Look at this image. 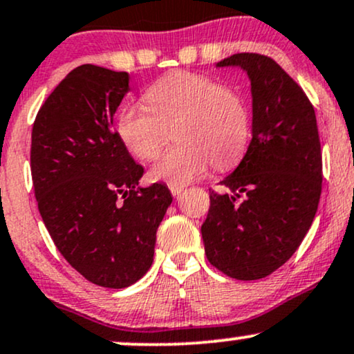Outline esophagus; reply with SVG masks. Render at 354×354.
Listing matches in <instances>:
<instances>
[{"instance_id":"1","label":"esophagus","mask_w":354,"mask_h":354,"mask_svg":"<svg viewBox=\"0 0 354 354\" xmlns=\"http://www.w3.org/2000/svg\"><path fill=\"white\" fill-rule=\"evenodd\" d=\"M183 186H176V185H169V191H171L173 196H180L183 193Z\"/></svg>"}]
</instances>
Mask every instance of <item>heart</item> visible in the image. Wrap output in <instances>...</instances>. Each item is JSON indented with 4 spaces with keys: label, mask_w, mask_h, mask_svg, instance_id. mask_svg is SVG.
<instances>
[{
    "label": "heart",
    "mask_w": 354,
    "mask_h": 354,
    "mask_svg": "<svg viewBox=\"0 0 354 354\" xmlns=\"http://www.w3.org/2000/svg\"><path fill=\"white\" fill-rule=\"evenodd\" d=\"M174 130L178 147L151 166L150 180L185 186L207 166L231 168L250 138V109L239 92L194 72H173L145 91L143 104L122 107L117 135L131 155L151 160Z\"/></svg>",
    "instance_id": "heart-1"
}]
</instances>
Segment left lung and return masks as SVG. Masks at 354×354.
Returning <instances> with one entry per match:
<instances>
[{"label": "left lung", "mask_w": 354, "mask_h": 354, "mask_svg": "<svg viewBox=\"0 0 354 354\" xmlns=\"http://www.w3.org/2000/svg\"><path fill=\"white\" fill-rule=\"evenodd\" d=\"M216 67H241L249 77L252 140L221 181L227 193L209 191L204 250L225 275L257 280L292 257L317 214L323 180L317 117L300 85L267 55L234 54Z\"/></svg>", "instance_id": "obj_1"}]
</instances>
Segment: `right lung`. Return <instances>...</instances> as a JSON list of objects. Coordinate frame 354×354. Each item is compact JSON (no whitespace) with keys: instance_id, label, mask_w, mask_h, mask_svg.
<instances>
[{"instance_id":"1","label":"right lung","mask_w":354,"mask_h":354,"mask_svg":"<svg viewBox=\"0 0 354 354\" xmlns=\"http://www.w3.org/2000/svg\"><path fill=\"white\" fill-rule=\"evenodd\" d=\"M129 72L84 64L66 75L32 125L31 173L41 218L55 247L88 282L125 288L153 263L156 229L173 196L138 185L113 115Z\"/></svg>"}]
</instances>
